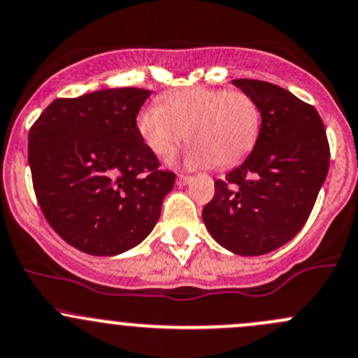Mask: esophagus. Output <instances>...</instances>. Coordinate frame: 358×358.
<instances>
[{
  "label": "esophagus",
  "mask_w": 358,
  "mask_h": 358,
  "mask_svg": "<svg viewBox=\"0 0 358 358\" xmlns=\"http://www.w3.org/2000/svg\"><path fill=\"white\" fill-rule=\"evenodd\" d=\"M191 176H186V174H179L178 176V184L179 186H186V184H189L191 182Z\"/></svg>",
  "instance_id": "obj_1"
}]
</instances>
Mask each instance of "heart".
<instances>
[{"mask_svg":"<svg viewBox=\"0 0 358 358\" xmlns=\"http://www.w3.org/2000/svg\"><path fill=\"white\" fill-rule=\"evenodd\" d=\"M136 124L157 157L174 153L187 136L191 164L231 169L259 143L262 108L246 91L196 86L169 93L164 106H145Z\"/></svg>","mask_w":358,"mask_h":358,"instance_id":"obj_1","label":"heart"}]
</instances>
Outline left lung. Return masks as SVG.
Returning a JSON list of instances; mask_svg holds the SVG:
<instances>
[{
    "label": "left lung",
    "instance_id": "obj_1",
    "mask_svg": "<svg viewBox=\"0 0 358 358\" xmlns=\"http://www.w3.org/2000/svg\"><path fill=\"white\" fill-rule=\"evenodd\" d=\"M233 84L260 105L262 132L250 157L215 180L201 215L219 245L255 257L286 245L307 222L329 171V143L314 106L285 87L255 79Z\"/></svg>",
    "mask_w": 358,
    "mask_h": 358
}]
</instances>
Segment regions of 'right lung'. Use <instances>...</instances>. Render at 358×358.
<instances>
[{
    "label": "right lung",
    "mask_w": 358,
    "mask_h": 358,
    "mask_svg": "<svg viewBox=\"0 0 358 358\" xmlns=\"http://www.w3.org/2000/svg\"><path fill=\"white\" fill-rule=\"evenodd\" d=\"M152 91L101 90L58 98L29 131L32 186L48 224L73 248L112 257L160 219L176 174L160 169L136 117Z\"/></svg>",
    "instance_id": "1"
}]
</instances>
